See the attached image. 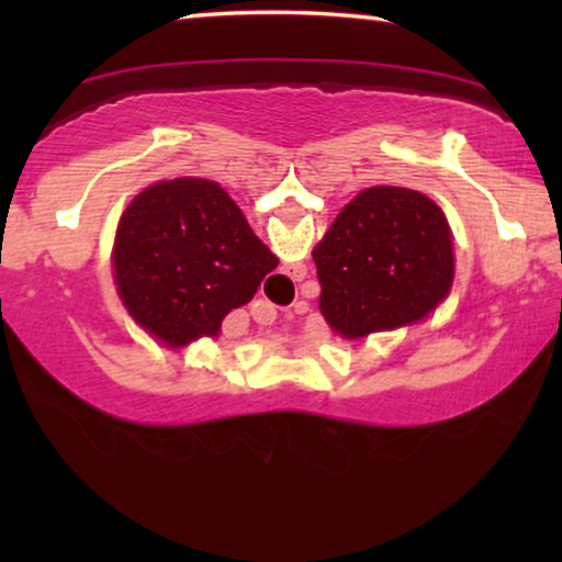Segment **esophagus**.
<instances>
[{"label":"esophagus","instance_id":"obj_1","mask_svg":"<svg viewBox=\"0 0 562 562\" xmlns=\"http://www.w3.org/2000/svg\"><path fill=\"white\" fill-rule=\"evenodd\" d=\"M263 310H266V312H268V314H273V317H276V312H273V310H271V306H268V304H266V306H263ZM273 317H271V319H273ZM266 325H268V322H266Z\"/></svg>","mask_w":562,"mask_h":562}]
</instances>
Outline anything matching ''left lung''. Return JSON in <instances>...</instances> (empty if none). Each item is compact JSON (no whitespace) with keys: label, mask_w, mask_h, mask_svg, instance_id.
I'll return each mask as SVG.
<instances>
[{"label":"left lung","mask_w":562,"mask_h":562,"mask_svg":"<svg viewBox=\"0 0 562 562\" xmlns=\"http://www.w3.org/2000/svg\"><path fill=\"white\" fill-rule=\"evenodd\" d=\"M319 310L348 340L427 317L452 283V243L432 199L402 187L360 191L312 252Z\"/></svg>","instance_id":"obj_1"}]
</instances>
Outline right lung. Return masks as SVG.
I'll return each instance as SVG.
<instances>
[{
  "label": "right lung",
  "mask_w": 562,
  "mask_h": 562,
  "mask_svg": "<svg viewBox=\"0 0 562 562\" xmlns=\"http://www.w3.org/2000/svg\"><path fill=\"white\" fill-rule=\"evenodd\" d=\"M279 258L214 181L173 179L137 194L114 237V281L127 312L168 345L217 335Z\"/></svg>",
  "instance_id": "right-lung-1"
}]
</instances>
